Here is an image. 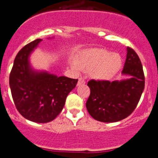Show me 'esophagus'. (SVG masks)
I'll use <instances>...</instances> for the list:
<instances>
[{
    "label": "esophagus",
    "instance_id": "obj_1",
    "mask_svg": "<svg viewBox=\"0 0 158 158\" xmlns=\"http://www.w3.org/2000/svg\"><path fill=\"white\" fill-rule=\"evenodd\" d=\"M85 82H86V81L84 80V79H82V78H79V81H78L77 85L78 86H80V85H82V84H85Z\"/></svg>",
    "mask_w": 158,
    "mask_h": 158
}]
</instances>
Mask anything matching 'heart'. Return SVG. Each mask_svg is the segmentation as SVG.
Returning a JSON list of instances; mask_svg holds the SVG:
<instances>
[{
    "mask_svg": "<svg viewBox=\"0 0 158 158\" xmlns=\"http://www.w3.org/2000/svg\"><path fill=\"white\" fill-rule=\"evenodd\" d=\"M122 65V59L118 53H112L103 49L86 50L81 54L78 61L72 63L74 70H90V75L97 79H109L115 76Z\"/></svg>",
    "mask_w": 158,
    "mask_h": 158,
    "instance_id": "b5f03b06",
    "label": "heart"
}]
</instances>
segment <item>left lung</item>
Returning <instances> with one entry per match:
<instances>
[{
  "label": "left lung",
  "mask_w": 158,
  "mask_h": 158,
  "mask_svg": "<svg viewBox=\"0 0 158 158\" xmlns=\"http://www.w3.org/2000/svg\"><path fill=\"white\" fill-rule=\"evenodd\" d=\"M122 74L130 78L109 82H88L90 89L86 103L89 115L101 122L113 123L123 120L135 109L145 87L143 65L134 49L127 47V58Z\"/></svg>",
  "instance_id": "obj_1"
}]
</instances>
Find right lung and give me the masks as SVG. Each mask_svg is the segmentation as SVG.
<instances>
[{"label":"right lung","mask_w":158,"mask_h":158,"mask_svg":"<svg viewBox=\"0 0 158 158\" xmlns=\"http://www.w3.org/2000/svg\"><path fill=\"white\" fill-rule=\"evenodd\" d=\"M42 41L31 42L17 53L9 76V86L15 107L24 118L36 123H48L60 113L78 79L58 77L32 69L30 56Z\"/></svg>","instance_id":"add662e5"}]
</instances>
